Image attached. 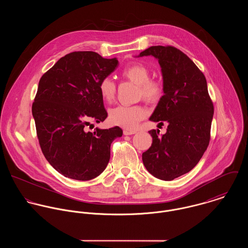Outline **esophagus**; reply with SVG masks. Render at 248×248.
<instances>
[{
	"label": "esophagus",
	"mask_w": 248,
	"mask_h": 248,
	"mask_svg": "<svg viewBox=\"0 0 248 248\" xmlns=\"http://www.w3.org/2000/svg\"><path fill=\"white\" fill-rule=\"evenodd\" d=\"M123 134H124L125 136H131V135L136 134V131H131V130H127V129H125V130L123 131Z\"/></svg>",
	"instance_id": "34e87169"
}]
</instances>
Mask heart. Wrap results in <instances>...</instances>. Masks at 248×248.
Instances as JSON below:
<instances>
[{
    "mask_svg": "<svg viewBox=\"0 0 248 248\" xmlns=\"http://www.w3.org/2000/svg\"><path fill=\"white\" fill-rule=\"evenodd\" d=\"M121 74L139 85V95L148 102L158 101L164 93V84L156 78H150V70L142 63H133L125 67ZM98 90L101 97L110 102L113 100L116 92L114 82L108 78H103ZM147 116V110L140 105H118L109 109L108 118L113 125L123 127L128 130L135 129L138 124Z\"/></svg>",
    "mask_w": 248,
    "mask_h": 248,
    "instance_id": "obj_1",
    "label": "heart"
}]
</instances>
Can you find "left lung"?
Returning <instances> with one entry per match:
<instances>
[{"instance_id": "8db88e82", "label": "left lung", "mask_w": 248, "mask_h": 248, "mask_svg": "<svg viewBox=\"0 0 248 248\" xmlns=\"http://www.w3.org/2000/svg\"><path fill=\"white\" fill-rule=\"evenodd\" d=\"M152 55L161 67L164 95L150 120L168 123L165 135L151 130V147L142 154L150 174L173 180L190 172L210 141L214 106L204 74L181 50L172 46H154L140 56Z\"/></svg>"}]
</instances>
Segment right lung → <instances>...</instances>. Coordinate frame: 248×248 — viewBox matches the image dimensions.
<instances>
[{"mask_svg":"<svg viewBox=\"0 0 248 248\" xmlns=\"http://www.w3.org/2000/svg\"><path fill=\"white\" fill-rule=\"evenodd\" d=\"M118 66L93 51H73L60 58L39 81L32 114L41 150L64 177L90 180L98 177L110 157V144L122 130L86 126L108 116L98 85Z\"/></svg>","mask_w":248,"mask_h":248,"instance_id":"add662e5","label":"right lung"}]
</instances>
